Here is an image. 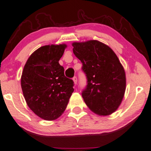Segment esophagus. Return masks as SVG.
Returning <instances> with one entry per match:
<instances>
[{
  "instance_id": "1",
  "label": "esophagus",
  "mask_w": 151,
  "mask_h": 151,
  "mask_svg": "<svg viewBox=\"0 0 151 151\" xmlns=\"http://www.w3.org/2000/svg\"><path fill=\"white\" fill-rule=\"evenodd\" d=\"M73 80L74 83H75V84H77L78 80H77V77H76V76H74V77L73 78Z\"/></svg>"
}]
</instances>
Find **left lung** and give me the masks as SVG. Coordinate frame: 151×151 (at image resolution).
Wrapping results in <instances>:
<instances>
[{"mask_svg":"<svg viewBox=\"0 0 151 151\" xmlns=\"http://www.w3.org/2000/svg\"><path fill=\"white\" fill-rule=\"evenodd\" d=\"M72 46L87 78L81 93L86 105L100 116L114 112L126 90L125 71L118 57L108 45L96 40L75 42Z\"/></svg>","mask_w":151,"mask_h":151,"instance_id":"left-lung-1","label":"left lung"}]
</instances>
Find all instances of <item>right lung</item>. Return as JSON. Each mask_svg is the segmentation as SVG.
Segmentation results:
<instances>
[{
    "instance_id": "right-lung-1",
    "label": "right lung",
    "mask_w": 151,
    "mask_h": 151,
    "mask_svg": "<svg viewBox=\"0 0 151 151\" xmlns=\"http://www.w3.org/2000/svg\"><path fill=\"white\" fill-rule=\"evenodd\" d=\"M65 44L41 47L31 54L21 76V88L29 108L45 120L62 114L74 89L59 65Z\"/></svg>"
}]
</instances>
